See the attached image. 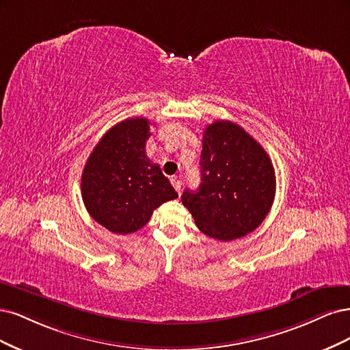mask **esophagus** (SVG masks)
I'll return each instance as SVG.
<instances>
[{"mask_svg": "<svg viewBox=\"0 0 350 350\" xmlns=\"http://www.w3.org/2000/svg\"><path fill=\"white\" fill-rule=\"evenodd\" d=\"M172 185H173V187L176 189V191H177L178 195L182 193V182H180L178 178H176V177H172Z\"/></svg>", "mask_w": 350, "mask_h": 350, "instance_id": "34e87169", "label": "esophagus"}]
</instances>
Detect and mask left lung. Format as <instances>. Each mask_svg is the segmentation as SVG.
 Wrapping results in <instances>:
<instances>
[{
  "label": "left lung",
  "instance_id": "8db88e82",
  "mask_svg": "<svg viewBox=\"0 0 350 350\" xmlns=\"http://www.w3.org/2000/svg\"><path fill=\"white\" fill-rule=\"evenodd\" d=\"M200 186L185 190L183 205L198 228L231 241L254 231L275 199V168L267 152L240 125L217 120L206 126L200 152Z\"/></svg>",
  "mask_w": 350,
  "mask_h": 350
}]
</instances>
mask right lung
<instances>
[{
    "instance_id": "right-lung-1",
    "label": "right lung",
    "mask_w": 350,
    "mask_h": 350,
    "mask_svg": "<svg viewBox=\"0 0 350 350\" xmlns=\"http://www.w3.org/2000/svg\"><path fill=\"white\" fill-rule=\"evenodd\" d=\"M150 120L125 119L94 146L81 176V196L92 218L115 234H131L154 209L177 198L159 164L146 157Z\"/></svg>"
}]
</instances>
